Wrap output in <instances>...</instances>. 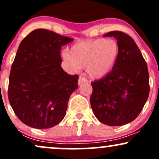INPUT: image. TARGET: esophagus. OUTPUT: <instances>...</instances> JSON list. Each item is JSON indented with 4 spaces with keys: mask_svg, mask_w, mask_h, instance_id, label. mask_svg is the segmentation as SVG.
<instances>
[{
    "mask_svg": "<svg viewBox=\"0 0 159 159\" xmlns=\"http://www.w3.org/2000/svg\"><path fill=\"white\" fill-rule=\"evenodd\" d=\"M87 78H85L84 77H83V76H80L79 78H78V85H81V84L84 83V82H87Z\"/></svg>",
    "mask_w": 159,
    "mask_h": 159,
    "instance_id": "esophagus-1",
    "label": "esophagus"
}]
</instances>
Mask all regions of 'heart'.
I'll return each instance as SVG.
<instances>
[{"mask_svg": "<svg viewBox=\"0 0 159 159\" xmlns=\"http://www.w3.org/2000/svg\"><path fill=\"white\" fill-rule=\"evenodd\" d=\"M119 54L120 46L116 40L100 38L74 45L69 53H63V57L72 68H86L89 76L100 78L114 69Z\"/></svg>", "mask_w": 159, "mask_h": 159, "instance_id": "obj_1", "label": "heart"}]
</instances>
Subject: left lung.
<instances>
[{"label": "left lung", "mask_w": 159, "mask_h": 159, "mask_svg": "<svg viewBox=\"0 0 159 159\" xmlns=\"http://www.w3.org/2000/svg\"><path fill=\"white\" fill-rule=\"evenodd\" d=\"M104 36H114L117 39L120 54L110 73L91 83L90 105L101 123L120 126L135 120L148 98V68L130 36L114 30Z\"/></svg>", "instance_id": "1"}]
</instances>
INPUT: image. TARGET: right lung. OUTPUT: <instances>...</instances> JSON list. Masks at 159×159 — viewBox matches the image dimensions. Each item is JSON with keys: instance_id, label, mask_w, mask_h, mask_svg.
<instances>
[{"instance_id": "right-lung-1", "label": "right lung", "mask_w": 159, "mask_h": 159, "mask_svg": "<svg viewBox=\"0 0 159 159\" xmlns=\"http://www.w3.org/2000/svg\"><path fill=\"white\" fill-rule=\"evenodd\" d=\"M46 29H36L20 43L9 78L8 98L18 118L44 129L64 118L70 95L78 88V75L61 68V47L72 41Z\"/></svg>"}]
</instances>
